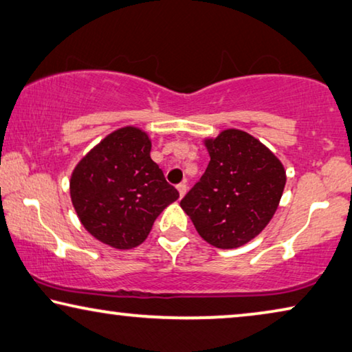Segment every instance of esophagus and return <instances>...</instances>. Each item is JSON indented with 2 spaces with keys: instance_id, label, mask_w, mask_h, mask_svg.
I'll return each instance as SVG.
<instances>
[{
  "instance_id": "esophagus-1",
  "label": "esophagus",
  "mask_w": 352,
  "mask_h": 352,
  "mask_svg": "<svg viewBox=\"0 0 352 352\" xmlns=\"http://www.w3.org/2000/svg\"><path fill=\"white\" fill-rule=\"evenodd\" d=\"M176 188H177V192H179V197L181 198L186 195V192H187V184H186V182H181V184H177Z\"/></svg>"
}]
</instances>
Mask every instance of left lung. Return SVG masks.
Masks as SVG:
<instances>
[{
	"label": "left lung",
	"instance_id": "1",
	"mask_svg": "<svg viewBox=\"0 0 352 352\" xmlns=\"http://www.w3.org/2000/svg\"><path fill=\"white\" fill-rule=\"evenodd\" d=\"M205 146L211 160L181 208L214 248H239L272 221L286 171L278 157L246 131L223 130L206 138Z\"/></svg>",
	"mask_w": 352,
	"mask_h": 352
}]
</instances>
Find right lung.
I'll list each match as a JSON object with an SVG mask.
<instances>
[{
  "label": "right lung",
  "instance_id": "1",
  "mask_svg": "<svg viewBox=\"0 0 352 352\" xmlns=\"http://www.w3.org/2000/svg\"><path fill=\"white\" fill-rule=\"evenodd\" d=\"M151 140L124 126L100 141L73 170L71 201L91 236L116 249H133L159 214L179 198L151 159Z\"/></svg>",
  "mask_w": 352,
  "mask_h": 352
}]
</instances>
